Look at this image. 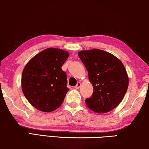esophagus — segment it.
<instances>
[{"label": "esophagus", "instance_id": "obj_1", "mask_svg": "<svg viewBox=\"0 0 149 149\" xmlns=\"http://www.w3.org/2000/svg\"><path fill=\"white\" fill-rule=\"evenodd\" d=\"M80 85H81V83H80V82H78L76 86H75V88H76V89H79V88L80 87Z\"/></svg>", "mask_w": 149, "mask_h": 149}]
</instances>
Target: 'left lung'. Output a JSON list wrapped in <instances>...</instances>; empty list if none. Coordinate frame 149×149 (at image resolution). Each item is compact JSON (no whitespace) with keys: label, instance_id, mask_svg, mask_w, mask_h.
I'll return each instance as SVG.
<instances>
[{"label":"left lung","instance_id":"left-lung-1","mask_svg":"<svg viewBox=\"0 0 149 149\" xmlns=\"http://www.w3.org/2000/svg\"><path fill=\"white\" fill-rule=\"evenodd\" d=\"M88 70L93 94L85 102L97 113H107L116 108L128 88L129 79L123 63L113 55L100 49L78 53Z\"/></svg>","mask_w":149,"mask_h":149}]
</instances>
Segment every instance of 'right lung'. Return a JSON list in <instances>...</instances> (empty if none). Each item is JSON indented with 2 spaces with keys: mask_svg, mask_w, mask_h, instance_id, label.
<instances>
[{
  "mask_svg": "<svg viewBox=\"0 0 149 149\" xmlns=\"http://www.w3.org/2000/svg\"><path fill=\"white\" fill-rule=\"evenodd\" d=\"M66 51L47 48L31 58L22 75V89L28 101L38 110L50 112L59 108L69 91L61 67L69 57Z\"/></svg>",
  "mask_w": 149,
  "mask_h": 149,
  "instance_id": "add662e5",
  "label": "right lung"
}]
</instances>
